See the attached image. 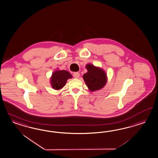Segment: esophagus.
<instances>
[{"mask_svg": "<svg viewBox=\"0 0 158 158\" xmlns=\"http://www.w3.org/2000/svg\"><path fill=\"white\" fill-rule=\"evenodd\" d=\"M80 76V73L78 72H74V74H73V76H74V78H79Z\"/></svg>", "mask_w": 158, "mask_h": 158, "instance_id": "esophagus-1", "label": "esophagus"}]
</instances>
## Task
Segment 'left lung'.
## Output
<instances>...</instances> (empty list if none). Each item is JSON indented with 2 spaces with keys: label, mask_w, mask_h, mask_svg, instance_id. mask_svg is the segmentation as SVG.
Segmentation results:
<instances>
[{
  "label": "left lung",
  "mask_w": 158,
  "mask_h": 158,
  "mask_svg": "<svg viewBox=\"0 0 158 158\" xmlns=\"http://www.w3.org/2000/svg\"><path fill=\"white\" fill-rule=\"evenodd\" d=\"M88 72L83 76V79L89 89L94 92L103 88L107 82V74L103 69L92 64L86 66Z\"/></svg>",
  "instance_id": "obj_1"
}]
</instances>
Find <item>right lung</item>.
I'll return each instance as SVG.
<instances>
[{"mask_svg": "<svg viewBox=\"0 0 158 158\" xmlns=\"http://www.w3.org/2000/svg\"><path fill=\"white\" fill-rule=\"evenodd\" d=\"M72 78V74L66 70H56L51 77V84L54 89H60L65 85L68 79Z\"/></svg>", "mask_w": 158, "mask_h": 158, "instance_id": "add662e5", "label": "right lung"}]
</instances>
